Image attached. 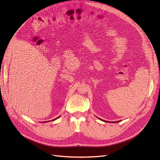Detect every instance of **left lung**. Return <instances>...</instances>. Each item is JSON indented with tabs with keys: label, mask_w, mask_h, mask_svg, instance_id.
Returning a JSON list of instances; mask_svg holds the SVG:
<instances>
[{
	"label": "left lung",
	"mask_w": 160,
	"mask_h": 160,
	"mask_svg": "<svg viewBox=\"0 0 160 160\" xmlns=\"http://www.w3.org/2000/svg\"><path fill=\"white\" fill-rule=\"evenodd\" d=\"M101 119V120H102V121H103V122H107V121H104V120H103V119Z\"/></svg>",
	"instance_id": "1"
}]
</instances>
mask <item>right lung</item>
<instances>
[{
  "label": "right lung",
  "instance_id": "1",
  "mask_svg": "<svg viewBox=\"0 0 160 160\" xmlns=\"http://www.w3.org/2000/svg\"><path fill=\"white\" fill-rule=\"evenodd\" d=\"M60 118V116H59V117H58V118H57L56 119H53V120H55V119H58V118ZM43 123H44V122H43Z\"/></svg>",
  "mask_w": 160,
  "mask_h": 160
}]
</instances>
